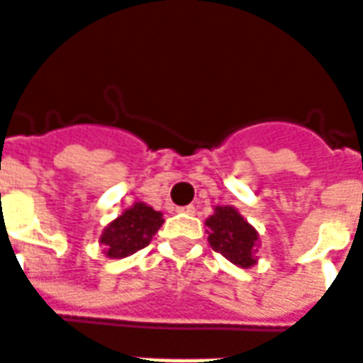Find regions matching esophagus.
<instances>
[{"label": "esophagus", "mask_w": 363, "mask_h": 363, "mask_svg": "<svg viewBox=\"0 0 363 363\" xmlns=\"http://www.w3.org/2000/svg\"><path fill=\"white\" fill-rule=\"evenodd\" d=\"M177 212L189 213V216H194V212H196V208H194V206H184V208H177Z\"/></svg>", "instance_id": "obj_1"}]
</instances>
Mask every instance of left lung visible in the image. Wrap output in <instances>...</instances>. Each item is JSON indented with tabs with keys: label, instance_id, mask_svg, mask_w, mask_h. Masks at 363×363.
Wrapping results in <instances>:
<instances>
[{
	"label": "left lung",
	"instance_id": "8db88e82",
	"mask_svg": "<svg viewBox=\"0 0 363 363\" xmlns=\"http://www.w3.org/2000/svg\"><path fill=\"white\" fill-rule=\"evenodd\" d=\"M208 243L239 268L255 267L259 251V231L233 206H216L206 220Z\"/></svg>",
	"mask_w": 363,
	"mask_h": 363
}]
</instances>
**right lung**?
<instances>
[{
    "mask_svg": "<svg viewBox=\"0 0 363 363\" xmlns=\"http://www.w3.org/2000/svg\"><path fill=\"white\" fill-rule=\"evenodd\" d=\"M163 221L165 220L161 212L143 202H134L103 229L99 243L103 247L104 257L126 259L130 255L142 251L143 247L151 243Z\"/></svg>",
    "mask_w": 363,
    "mask_h": 363,
    "instance_id": "obj_1",
    "label": "right lung"
}]
</instances>
